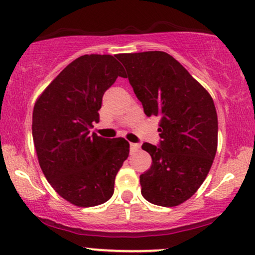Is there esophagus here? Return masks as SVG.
<instances>
[{"instance_id":"1","label":"esophagus","mask_w":255,"mask_h":255,"mask_svg":"<svg viewBox=\"0 0 255 255\" xmlns=\"http://www.w3.org/2000/svg\"><path fill=\"white\" fill-rule=\"evenodd\" d=\"M129 147H130V152H135V151H137V148L140 147V145L139 144H133V142H130Z\"/></svg>"}]
</instances>
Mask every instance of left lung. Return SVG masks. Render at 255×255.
Segmentation results:
<instances>
[{
  "instance_id": "obj_1",
  "label": "left lung",
  "mask_w": 255,
  "mask_h": 255,
  "mask_svg": "<svg viewBox=\"0 0 255 255\" xmlns=\"http://www.w3.org/2000/svg\"><path fill=\"white\" fill-rule=\"evenodd\" d=\"M146 116H159L158 146L142 144L152 165L140 175L151 204L172 207L198 191L209 174L218 141V120L210 93L164 51L119 54Z\"/></svg>"
}]
</instances>
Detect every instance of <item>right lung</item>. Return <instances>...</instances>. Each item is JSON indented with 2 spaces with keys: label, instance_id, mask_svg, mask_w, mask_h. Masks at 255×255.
<instances>
[{
  "label": "right lung",
  "instance_id": "add662e5",
  "mask_svg": "<svg viewBox=\"0 0 255 255\" xmlns=\"http://www.w3.org/2000/svg\"><path fill=\"white\" fill-rule=\"evenodd\" d=\"M111 55H84L69 63L37 99L32 135L38 162L52 188L79 207L104 204L128 154L124 137L105 139L90 129L99 121L104 92L125 78Z\"/></svg>",
  "mask_w": 255,
  "mask_h": 255
}]
</instances>
